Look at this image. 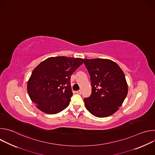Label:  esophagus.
Instances as JSON below:
<instances>
[{
  "label": "esophagus",
  "mask_w": 155,
  "mask_h": 155,
  "mask_svg": "<svg viewBox=\"0 0 155 155\" xmlns=\"http://www.w3.org/2000/svg\"><path fill=\"white\" fill-rule=\"evenodd\" d=\"M76 93H77V94H81V90H78V91H77Z\"/></svg>",
  "instance_id": "34e87169"
}]
</instances>
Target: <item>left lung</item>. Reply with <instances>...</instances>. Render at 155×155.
Masks as SVG:
<instances>
[{
    "instance_id": "left-lung-1",
    "label": "left lung",
    "mask_w": 155,
    "mask_h": 155,
    "mask_svg": "<svg viewBox=\"0 0 155 155\" xmlns=\"http://www.w3.org/2000/svg\"><path fill=\"white\" fill-rule=\"evenodd\" d=\"M90 75L91 96L84 99L86 109L99 118L115 114L123 104L128 91L125 75L119 65L107 59H85Z\"/></svg>"
}]
</instances>
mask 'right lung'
<instances>
[{"instance_id":"1","label":"right lung","mask_w":155,"mask_h":155,"mask_svg":"<svg viewBox=\"0 0 155 155\" xmlns=\"http://www.w3.org/2000/svg\"><path fill=\"white\" fill-rule=\"evenodd\" d=\"M84 59L56 56L47 58L34 69L28 81V93L41 112L56 114L67 107L73 95L72 74Z\"/></svg>"}]
</instances>
